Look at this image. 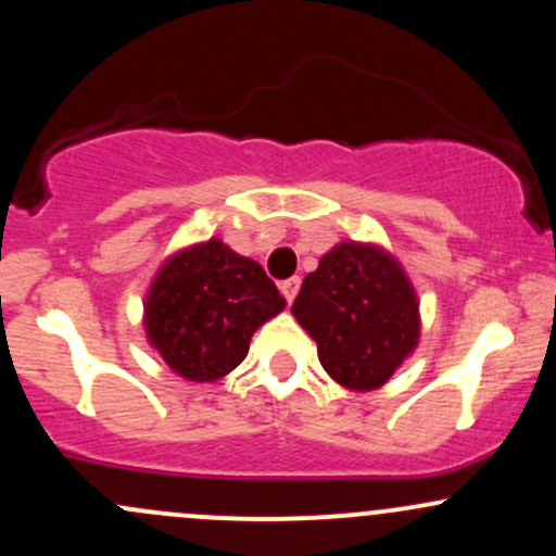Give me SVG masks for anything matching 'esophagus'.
Returning a JSON list of instances; mask_svg holds the SVG:
<instances>
[{"label": "esophagus", "mask_w": 556, "mask_h": 556, "mask_svg": "<svg viewBox=\"0 0 556 556\" xmlns=\"http://www.w3.org/2000/svg\"><path fill=\"white\" fill-rule=\"evenodd\" d=\"M298 288H301V277H290V279H285L282 285H279V290H282L285 301H288V303L295 301V295H298Z\"/></svg>", "instance_id": "1"}]
</instances>
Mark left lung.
<instances>
[{
  "instance_id": "1",
  "label": "left lung",
  "mask_w": 556,
  "mask_h": 556,
  "mask_svg": "<svg viewBox=\"0 0 556 556\" xmlns=\"http://www.w3.org/2000/svg\"><path fill=\"white\" fill-rule=\"evenodd\" d=\"M412 285L390 255L343 242L303 279L292 314L316 340L321 367L340 386L375 390L419 338Z\"/></svg>"
}]
</instances>
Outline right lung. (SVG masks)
Listing matches in <instances>:
<instances>
[{
	"label": "right lung",
	"mask_w": 556,
	"mask_h": 556,
	"mask_svg": "<svg viewBox=\"0 0 556 556\" xmlns=\"http://www.w3.org/2000/svg\"><path fill=\"white\" fill-rule=\"evenodd\" d=\"M282 308L264 268L208 240L166 261L144 303V327L176 375L211 382L248 356L255 329Z\"/></svg>",
	"instance_id": "add662e5"
}]
</instances>
